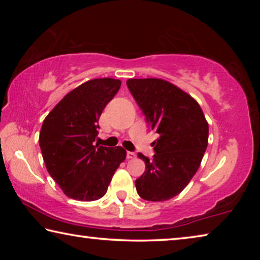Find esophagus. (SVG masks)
Wrapping results in <instances>:
<instances>
[{"label": "esophagus", "instance_id": "1", "mask_svg": "<svg viewBox=\"0 0 260 260\" xmlns=\"http://www.w3.org/2000/svg\"><path fill=\"white\" fill-rule=\"evenodd\" d=\"M133 158H136V153L132 151H127V159H133Z\"/></svg>", "mask_w": 260, "mask_h": 260}]
</instances>
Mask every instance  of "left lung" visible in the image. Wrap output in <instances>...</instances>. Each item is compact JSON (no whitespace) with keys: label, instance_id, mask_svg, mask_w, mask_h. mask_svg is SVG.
I'll list each match as a JSON object with an SVG mask.
<instances>
[{"label":"left lung","instance_id":"1","mask_svg":"<svg viewBox=\"0 0 260 260\" xmlns=\"http://www.w3.org/2000/svg\"><path fill=\"white\" fill-rule=\"evenodd\" d=\"M126 83L150 128L159 134L152 142V160L139 153L146 171L136 179V190L146 201L171 200L199 170L208 147L209 124L197 101L164 79H128Z\"/></svg>","mask_w":260,"mask_h":260}]
</instances>
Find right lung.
Here are the masks:
<instances>
[{
  "instance_id": "right-lung-1",
  "label": "right lung",
  "mask_w": 260,
  "mask_h": 260,
  "mask_svg": "<svg viewBox=\"0 0 260 260\" xmlns=\"http://www.w3.org/2000/svg\"><path fill=\"white\" fill-rule=\"evenodd\" d=\"M121 81L91 79L74 88L48 113L39 136L48 173L70 199L90 202L105 195L126 150L94 143L103 109Z\"/></svg>"
}]
</instances>
